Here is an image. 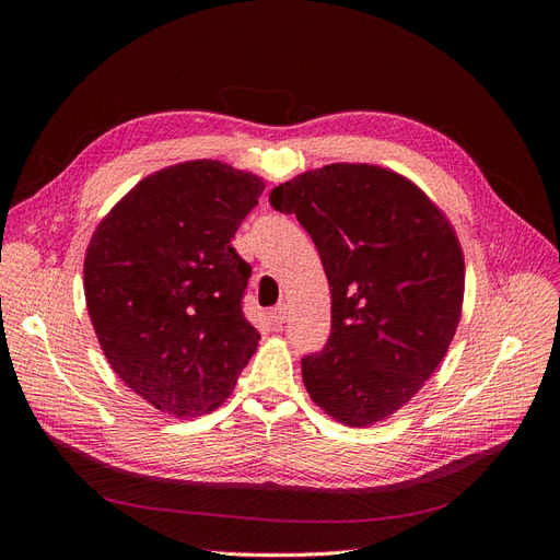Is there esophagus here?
Returning <instances> with one entry per match:
<instances>
[{"label": "esophagus", "instance_id": "1", "mask_svg": "<svg viewBox=\"0 0 560 560\" xmlns=\"http://www.w3.org/2000/svg\"><path fill=\"white\" fill-rule=\"evenodd\" d=\"M270 319L276 322V325H282V322L287 319V303H278V306L268 313Z\"/></svg>", "mask_w": 560, "mask_h": 560}]
</instances>
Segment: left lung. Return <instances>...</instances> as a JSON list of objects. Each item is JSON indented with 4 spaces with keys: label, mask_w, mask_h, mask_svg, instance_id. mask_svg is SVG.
<instances>
[{
    "label": "left lung",
    "mask_w": 560,
    "mask_h": 560,
    "mask_svg": "<svg viewBox=\"0 0 560 560\" xmlns=\"http://www.w3.org/2000/svg\"><path fill=\"white\" fill-rule=\"evenodd\" d=\"M319 252L331 334L301 360L311 399L350 428L409 401L442 364L460 322L465 259L448 219L413 182L331 163L270 191Z\"/></svg>",
    "instance_id": "1"
}]
</instances>
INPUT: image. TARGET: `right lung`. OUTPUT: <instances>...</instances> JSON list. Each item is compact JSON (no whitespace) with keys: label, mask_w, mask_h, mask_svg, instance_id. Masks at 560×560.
<instances>
[{"label":"right lung","mask_w":560,"mask_h":560,"mask_svg":"<svg viewBox=\"0 0 560 560\" xmlns=\"http://www.w3.org/2000/svg\"><path fill=\"white\" fill-rule=\"evenodd\" d=\"M261 191L257 175L186 161L135 184L93 233L83 292L100 348L163 413L214 411L259 346L231 241Z\"/></svg>","instance_id":"1"}]
</instances>
